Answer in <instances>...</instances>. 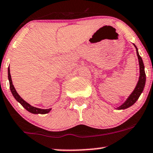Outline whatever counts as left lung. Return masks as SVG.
I'll return each mask as SVG.
<instances>
[{"instance_id":"obj_1","label":"left lung","mask_w":153,"mask_h":153,"mask_svg":"<svg viewBox=\"0 0 153 153\" xmlns=\"http://www.w3.org/2000/svg\"><path fill=\"white\" fill-rule=\"evenodd\" d=\"M134 47L136 49V54H137L138 59H139V69H140V75H139V81H138L137 85H136L135 89L134 91L132 92L131 95H130L128 99L125 101L124 103L121 105L120 106L117 108V109H127V108L130 107V106H132L133 104H134L136 101L138 100V98H139L140 95L142 94L143 90H144V85H145V82H146V74L145 72H144V65L143 63L142 57L139 55V52H138L137 47H136L135 44H134Z\"/></svg>"}]
</instances>
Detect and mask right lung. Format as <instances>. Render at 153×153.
<instances>
[{
  "label": "right lung",
  "mask_w": 153,
  "mask_h": 153,
  "mask_svg": "<svg viewBox=\"0 0 153 153\" xmlns=\"http://www.w3.org/2000/svg\"><path fill=\"white\" fill-rule=\"evenodd\" d=\"M8 78H9V87H10V90H11V93H12L13 96L14 97V98L17 100L18 102L23 106L25 109L27 110L28 111H30V113H33V114H47V113L50 112L51 109H39V108L34 107V106H31V105L29 104L28 103L26 102L25 101H24V100L19 96V94L17 93V91H16L15 88H14V85H13L12 84V80H11L9 68H8Z\"/></svg>",
  "instance_id": "obj_1"
}]
</instances>
